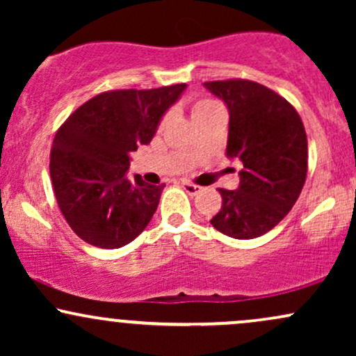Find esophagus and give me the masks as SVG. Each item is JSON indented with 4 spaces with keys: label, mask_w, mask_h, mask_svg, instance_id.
Instances as JSON below:
<instances>
[{
    "label": "esophagus",
    "mask_w": 356,
    "mask_h": 356,
    "mask_svg": "<svg viewBox=\"0 0 356 356\" xmlns=\"http://www.w3.org/2000/svg\"><path fill=\"white\" fill-rule=\"evenodd\" d=\"M182 187H184V191H186L187 194H191V195H195L199 192V189H201L199 186H195V184L187 182V181H182Z\"/></svg>",
    "instance_id": "esophagus-1"
}]
</instances>
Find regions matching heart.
Listing matches in <instances>:
<instances>
[{"instance_id":"b5f03b06","label":"heart","mask_w":356,"mask_h":356,"mask_svg":"<svg viewBox=\"0 0 356 356\" xmlns=\"http://www.w3.org/2000/svg\"><path fill=\"white\" fill-rule=\"evenodd\" d=\"M218 108H220V105L216 100L199 99L194 102V105H192V117H197L201 115V113L211 112V110H218Z\"/></svg>"}]
</instances>
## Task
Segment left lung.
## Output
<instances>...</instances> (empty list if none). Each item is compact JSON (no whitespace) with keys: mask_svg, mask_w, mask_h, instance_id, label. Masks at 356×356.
Instances as JSON below:
<instances>
[{"mask_svg":"<svg viewBox=\"0 0 356 356\" xmlns=\"http://www.w3.org/2000/svg\"><path fill=\"white\" fill-rule=\"evenodd\" d=\"M229 110L226 155L241 161L239 187L218 189L211 224L234 239H254L283 220L300 197L308 170V140L296 108L251 80L206 81Z\"/></svg>","mask_w":356,"mask_h":356,"instance_id":"obj_1","label":"left lung"}]
</instances>
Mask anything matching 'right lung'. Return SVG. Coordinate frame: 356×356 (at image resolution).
Masks as SVG:
<instances>
[{
	"label": "right lung",
	"mask_w": 356,
	"mask_h": 356,
	"mask_svg": "<svg viewBox=\"0 0 356 356\" xmlns=\"http://www.w3.org/2000/svg\"><path fill=\"white\" fill-rule=\"evenodd\" d=\"M186 83L110 90L80 105L53 138L50 177L73 232L92 246L132 243L152 219L162 186L127 179L130 152L152 140L165 110Z\"/></svg>",
	"instance_id": "add662e5"
}]
</instances>
